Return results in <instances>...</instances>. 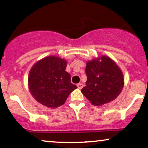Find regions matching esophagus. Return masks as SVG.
Returning <instances> with one entry per match:
<instances>
[{
    "label": "esophagus",
    "mask_w": 148,
    "mask_h": 148,
    "mask_svg": "<svg viewBox=\"0 0 148 148\" xmlns=\"http://www.w3.org/2000/svg\"><path fill=\"white\" fill-rule=\"evenodd\" d=\"M77 86H78V89H79V90H81V89L83 87H84V85H83V84L79 83V84H77Z\"/></svg>",
    "instance_id": "obj_1"
}]
</instances>
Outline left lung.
I'll use <instances>...</instances> for the list:
<instances>
[{
  "mask_svg": "<svg viewBox=\"0 0 148 148\" xmlns=\"http://www.w3.org/2000/svg\"><path fill=\"white\" fill-rule=\"evenodd\" d=\"M87 81L82 93L91 103L99 106L115 99L124 86L123 74L107 56H101L87 62Z\"/></svg>",
  "mask_w": 148,
  "mask_h": 148,
  "instance_id": "8db88e82",
  "label": "left lung"
}]
</instances>
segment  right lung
<instances>
[{
    "instance_id": "add662e5",
    "label": "right lung",
    "mask_w": 148,
    "mask_h": 148,
    "mask_svg": "<svg viewBox=\"0 0 148 148\" xmlns=\"http://www.w3.org/2000/svg\"><path fill=\"white\" fill-rule=\"evenodd\" d=\"M66 65V60L49 56L33 66L28 76V86L37 102L49 108L58 107L77 88L70 82V74L65 71Z\"/></svg>"
}]
</instances>
